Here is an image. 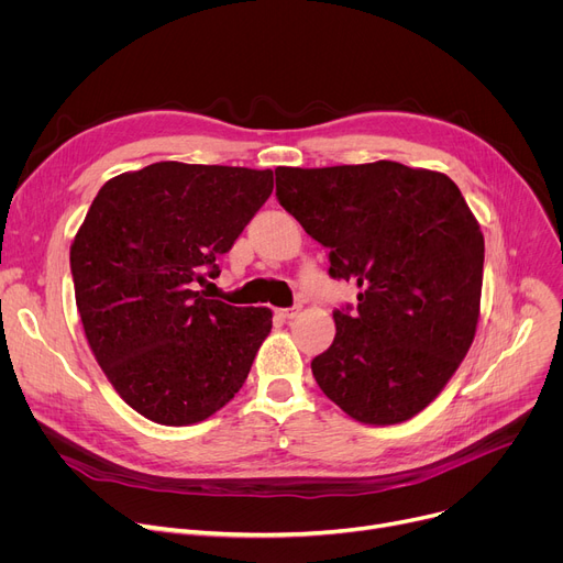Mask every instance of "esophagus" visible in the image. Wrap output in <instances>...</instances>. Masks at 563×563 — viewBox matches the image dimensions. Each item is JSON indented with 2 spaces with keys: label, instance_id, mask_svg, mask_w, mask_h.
<instances>
[{
  "label": "esophagus",
  "instance_id": "34e87169",
  "mask_svg": "<svg viewBox=\"0 0 563 563\" xmlns=\"http://www.w3.org/2000/svg\"><path fill=\"white\" fill-rule=\"evenodd\" d=\"M301 312V308L299 306H294V308H283V310H278V317H283V319H294Z\"/></svg>",
  "mask_w": 563,
  "mask_h": 563
}]
</instances>
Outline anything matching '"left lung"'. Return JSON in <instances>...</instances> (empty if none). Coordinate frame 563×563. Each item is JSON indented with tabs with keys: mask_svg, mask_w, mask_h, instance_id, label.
I'll list each match as a JSON object with an SVG mask.
<instances>
[{
	"mask_svg": "<svg viewBox=\"0 0 563 563\" xmlns=\"http://www.w3.org/2000/svg\"><path fill=\"white\" fill-rule=\"evenodd\" d=\"M276 196L358 285L312 361L321 393L363 424H399L448 386L475 340L484 234L445 173L399 162L276 168Z\"/></svg>",
	"mask_w": 563,
	"mask_h": 563,
	"instance_id": "left-lung-1",
	"label": "left lung"
}]
</instances>
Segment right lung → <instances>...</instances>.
<instances>
[{
  "mask_svg": "<svg viewBox=\"0 0 563 563\" xmlns=\"http://www.w3.org/2000/svg\"><path fill=\"white\" fill-rule=\"evenodd\" d=\"M274 191V170L157 162L98 191L70 246L75 301L113 390L166 427L223 408L272 331L269 308L196 291Z\"/></svg>",
  "mask_w": 563,
  "mask_h": 563,
  "instance_id": "right-lung-1",
  "label": "right lung"
}]
</instances>
